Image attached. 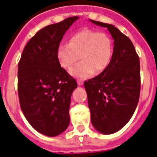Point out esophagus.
Returning <instances> with one entry per match:
<instances>
[{"instance_id": "esophagus-1", "label": "esophagus", "mask_w": 157, "mask_h": 157, "mask_svg": "<svg viewBox=\"0 0 157 157\" xmlns=\"http://www.w3.org/2000/svg\"><path fill=\"white\" fill-rule=\"evenodd\" d=\"M77 84H78L79 85H83V81H82V80H80V79H78V80H77Z\"/></svg>"}]
</instances>
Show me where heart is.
<instances>
[{
	"label": "heart",
	"mask_w": 157,
	"mask_h": 157,
	"mask_svg": "<svg viewBox=\"0 0 157 157\" xmlns=\"http://www.w3.org/2000/svg\"><path fill=\"white\" fill-rule=\"evenodd\" d=\"M113 52V42L109 34L85 29L73 34L68 44H60L56 56L64 68H70L81 57L82 61L73 67L70 73L76 77L86 78L95 71L100 73L105 70L111 61Z\"/></svg>",
	"instance_id": "b5f03b06"
}]
</instances>
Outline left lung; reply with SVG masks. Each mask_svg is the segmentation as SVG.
<instances>
[{
	"label": "left lung",
	"mask_w": 157,
	"mask_h": 157,
	"mask_svg": "<svg viewBox=\"0 0 157 157\" xmlns=\"http://www.w3.org/2000/svg\"><path fill=\"white\" fill-rule=\"evenodd\" d=\"M107 28L114 40L107 68L84 83L93 127L103 134L121 129L133 115L140 92V60L129 38L113 25L90 20Z\"/></svg>",
	"instance_id": "1"
}]
</instances>
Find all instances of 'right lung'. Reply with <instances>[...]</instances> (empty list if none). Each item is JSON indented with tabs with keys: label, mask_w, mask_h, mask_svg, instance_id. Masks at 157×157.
Wrapping results in <instances>:
<instances>
[{
	"label": "right lung",
	"mask_w": 157,
	"mask_h": 157,
	"mask_svg": "<svg viewBox=\"0 0 157 157\" xmlns=\"http://www.w3.org/2000/svg\"><path fill=\"white\" fill-rule=\"evenodd\" d=\"M78 17L43 28L24 48L18 63L20 105L29 123L38 132L56 136L70 121L71 96L76 81L60 64L57 48L65 32Z\"/></svg>",
	"instance_id": "add662e5"
}]
</instances>
